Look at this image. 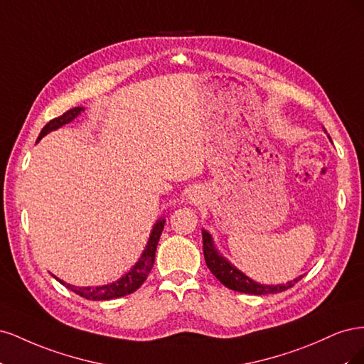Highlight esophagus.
I'll return each mask as SVG.
<instances>
[{"label":"esophagus","mask_w":364,"mask_h":364,"mask_svg":"<svg viewBox=\"0 0 364 364\" xmlns=\"http://www.w3.org/2000/svg\"><path fill=\"white\" fill-rule=\"evenodd\" d=\"M188 202H190L191 205H199V203L202 202V196H200V193H199V191H196V190L190 191V193H188Z\"/></svg>","instance_id":"esophagus-1"}]
</instances>
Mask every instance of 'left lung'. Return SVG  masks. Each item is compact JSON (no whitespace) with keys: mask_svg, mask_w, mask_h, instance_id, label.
I'll use <instances>...</instances> for the list:
<instances>
[{"mask_svg":"<svg viewBox=\"0 0 364 364\" xmlns=\"http://www.w3.org/2000/svg\"><path fill=\"white\" fill-rule=\"evenodd\" d=\"M329 138V136H328ZM331 139V138H329ZM202 237H203V255L206 266L211 270L214 277L222 282L225 287L235 290L240 293H247V294H272V293H279L284 290L291 289L293 285L301 281L302 277L296 278L293 281H289L285 284H278V285H267V284H259L257 281H253L249 278L247 274H245L241 270H238L232 262L228 261L222 253L218 252V249L214 245L213 235L208 232L206 229H202Z\"/></svg>","mask_w":364,"mask_h":364,"instance_id":"obj_1","label":"left lung"}]
</instances>
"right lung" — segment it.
<instances>
[{"instance_id": "1", "label": "right lung", "mask_w": 364, "mask_h": 364, "mask_svg": "<svg viewBox=\"0 0 364 364\" xmlns=\"http://www.w3.org/2000/svg\"><path fill=\"white\" fill-rule=\"evenodd\" d=\"M83 111H85V107L77 106V107L70 109V111H67L63 115H60L58 118H53L50 123H47L46 127L41 130L38 141H41L47 134H50V132L71 123V121L79 117ZM164 225H165L164 217L156 220V223H155V226H153L151 232H150L146 249L142 250L139 259L135 262V266L132 267L127 273H124L119 279H117L111 284L98 285V287H75V285L67 284L56 277L54 278H56L62 285H65V287L70 289L71 291H74L79 296L85 297V299H90V301H109V299H117V297L134 293L135 290H138L141 287L142 284H144V281L147 279L149 273L153 267V264H155L156 246H158L159 237L164 230Z\"/></svg>"}]
</instances>
